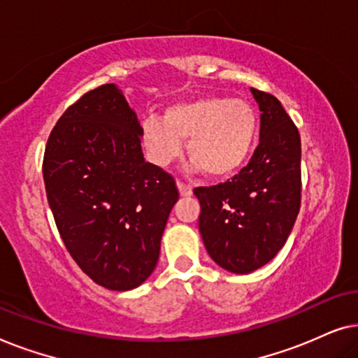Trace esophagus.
<instances>
[{
	"label": "esophagus",
	"instance_id": "34e87169",
	"mask_svg": "<svg viewBox=\"0 0 358 358\" xmlns=\"http://www.w3.org/2000/svg\"><path fill=\"white\" fill-rule=\"evenodd\" d=\"M178 189H179V192H180V195H182V197H187V195L192 194V187H190V185H187L185 182H182V180H178Z\"/></svg>",
	"mask_w": 358,
	"mask_h": 358
}]
</instances>
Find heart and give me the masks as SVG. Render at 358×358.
<instances>
[{
	"instance_id": "1",
	"label": "heart",
	"mask_w": 358,
	"mask_h": 358,
	"mask_svg": "<svg viewBox=\"0 0 358 358\" xmlns=\"http://www.w3.org/2000/svg\"><path fill=\"white\" fill-rule=\"evenodd\" d=\"M259 120L246 101L200 97L168 107L163 117L143 122L145 148L156 164L166 166L182 153V141L197 168L210 176H229L246 163L257 138Z\"/></svg>"
}]
</instances>
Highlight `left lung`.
Instances as JSON below:
<instances>
[{
    "mask_svg": "<svg viewBox=\"0 0 358 358\" xmlns=\"http://www.w3.org/2000/svg\"><path fill=\"white\" fill-rule=\"evenodd\" d=\"M261 109V141L248 166L227 182L195 187L199 229L210 257L234 273L272 261L301 205V140L271 92L252 87Z\"/></svg>",
    "mask_w": 358,
    "mask_h": 358,
    "instance_id": "left-lung-1",
    "label": "left lung"
}]
</instances>
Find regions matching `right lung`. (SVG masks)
Here are the masks:
<instances>
[{
    "mask_svg": "<svg viewBox=\"0 0 358 358\" xmlns=\"http://www.w3.org/2000/svg\"><path fill=\"white\" fill-rule=\"evenodd\" d=\"M141 127L115 85L87 91L63 112L43 153L47 200L83 272L125 292L155 271L176 180L141 151Z\"/></svg>",
    "mask_w": 358,
    "mask_h": 358,
    "instance_id": "add662e5",
    "label": "right lung"
}]
</instances>
